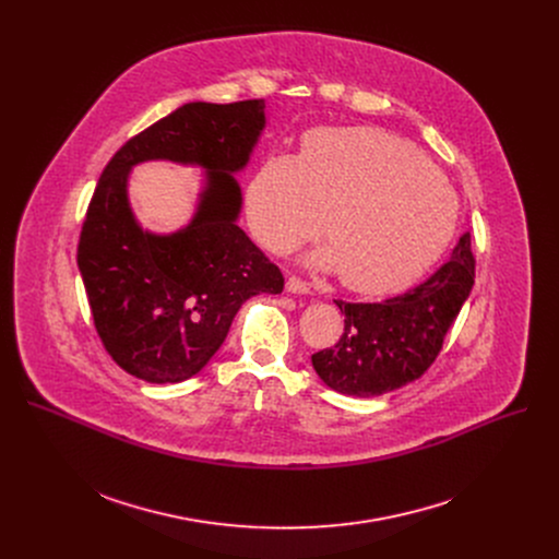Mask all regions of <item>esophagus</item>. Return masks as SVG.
Segmentation results:
<instances>
[{
	"instance_id": "obj_1",
	"label": "esophagus",
	"mask_w": 559,
	"mask_h": 559,
	"mask_svg": "<svg viewBox=\"0 0 559 559\" xmlns=\"http://www.w3.org/2000/svg\"><path fill=\"white\" fill-rule=\"evenodd\" d=\"M287 292H292V294H309V283L307 281H302V278H298V276H289L287 278Z\"/></svg>"
}]
</instances>
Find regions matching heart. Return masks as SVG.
Returning <instances> with one entry per match:
<instances>
[{
    "label": "heart",
    "mask_w": 559,
    "mask_h": 559,
    "mask_svg": "<svg viewBox=\"0 0 559 559\" xmlns=\"http://www.w3.org/2000/svg\"><path fill=\"white\" fill-rule=\"evenodd\" d=\"M259 241L287 254L323 227L332 248L318 263L362 294L416 281L444 252L457 225V197L409 141L380 128H318L298 156L270 154L246 188Z\"/></svg>",
    "instance_id": "b5f03b06"
}]
</instances>
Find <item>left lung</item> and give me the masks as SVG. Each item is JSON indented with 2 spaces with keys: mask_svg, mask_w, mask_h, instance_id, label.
Returning a JSON list of instances; mask_svg holds the SVG:
<instances>
[{
  "mask_svg": "<svg viewBox=\"0 0 559 559\" xmlns=\"http://www.w3.org/2000/svg\"><path fill=\"white\" fill-rule=\"evenodd\" d=\"M471 234L433 276L382 302L336 300L345 313L341 341L311 356L321 380L338 393L369 397L418 380L438 358L444 336L473 289Z\"/></svg>",
  "mask_w": 559,
  "mask_h": 559,
  "instance_id": "left-lung-1",
  "label": "left lung"
}]
</instances>
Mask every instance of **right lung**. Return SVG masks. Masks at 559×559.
Wrapping results in <instances>:
<instances>
[{"label": "right lung", "mask_w": 559, "mask_h": 559, "mask_svg": "<svg viewBox=\"0 0 559 559\" xmlns=\"http://www.w3.org/2000/svg\"><path fill=\"white\" fill-rule=\"evenodd\" d=\"M265 128V102H192L126 141L91 199L76 265L95 330L112 360L134 378L166 384L199 373L223 345L241 305L281 294V270L236 225L243 170ZM152 157L206 168L191 225L143 233L127 203V175Z\"/></svg>", "instance_id": "obj_1"}]
</instances>
